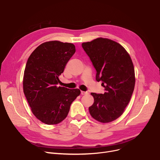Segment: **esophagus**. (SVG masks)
Wrapping results in <instances>:
<instances>
[{"instance_id":"1","label":"esophagus","mask_w":160,"mask_h":160,"mask_svg":"<svg viewBox=\"0 0 160 160\" xmlns=\"http://www.w3.org/2000/svg\"><path fill=\"white\" fill-rule=\"evenodd\" d=\"M87 94H88V91H81V95H87Z\"/></svg>"}]
</instances>
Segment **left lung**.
<instances>
[{"mask_svg": "<svg viewBox=\"0 0 160 160\" xmlns=\"http://www.w3.org/2000/svg\"><path fill=\"white\" fill-rule=\"evenodd\" d=\"M97 71L96 80L102 82L104 94L91 93L94 103L91 115L103 123L119 117L128 104L135 86V72L130 55L123 47L106 38L82 44Z\"/></svg>", "mask_w": 160, "mask_h": 160, "instance_id": "1", "label": "left lung"}]
</instances>
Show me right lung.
I'll return each instance as SVG.
<instances>
[{"mask_svg": "<svg viewBox=\"0 0 160 160\" xmlns=\"http://www.w3.org/2000/svg\"><path fill=\"white\" fill-rule=\"evenodd\" d=\"M75 51L72 43L48 41L38 46L28 59L23 91L32 113L43 123L56 124L64 120L80 94L78 89L58 86L59 77Z\"/></svg>", "mask_w": 160, "mask_h": 160, "instance_id": "1", "label": "right lung"}]
</instances>
